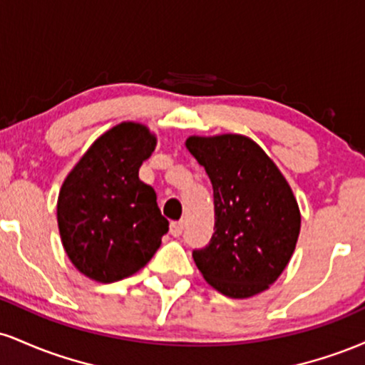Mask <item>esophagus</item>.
Listing matches in <instances>:
<instances>
[{
    "mask_svg": "<svg viewBox=\"0 0 365 365\" xmlns=\"http://www.w3.org/2000/svg\"><path fill=\"white\" fill-rule=\"evenodd\" d=\"M183 232V221H173V223L170 225V233L173 237H180Z\"/></svg>",
    "mask_w": 365,
    "mask_h": 365,
    "instance_id": "34e87169",
    "label": "esophagus"
}]
</instances>
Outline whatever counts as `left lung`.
Returning <instances> with one entry per match:
<instances>
[{
    "mask_svg": "<svg viewBox=\"0 0 365 365\" xmlns=\"http://www.w3.org/2000/svg\"><path fill=\"white\" fill-rule=\"evenodd\" d=\"M185 148L215 190V233L194 261L204 279L230 299L273 284L295 252L300 209L292 187L261 145L240 133L190 135Z\"/></svg>",
    "mask_w": 365,
    "mask_h": 365,
    "instance_id": "obj_1",
    "label": "left lung"
}]
</instances>
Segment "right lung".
I'll list each match as a JSON object with an SVG mask.
<instances>
[{
	"label": "right lung",
	"mask_w": 365,
	"mask_h": 365,
	"mask_svg": "<svg viewBox=\"0 0 365 365\" xmlns=\"http://www.w3.org/2000/svg\"><path fill=\"white\" fill-rule=\"evenodd\" d=\"M158 144L137 121H121L99 135L66 175L56 204L58 230L70 262L98 283L135 274L168 232L156 192L139 180Z\"/></svg>",
	"instance_id": "add662e5"
}]
</instances>
